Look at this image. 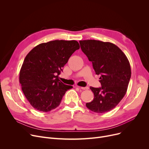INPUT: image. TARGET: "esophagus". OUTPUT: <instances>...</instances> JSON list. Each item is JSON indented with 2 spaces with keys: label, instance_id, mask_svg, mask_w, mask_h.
I'll return each mask as SVG.
<instances>
[{
  "label": "esophagus",
  "instance_id": "1",
  "mask_svg": "<svg viewBox=\"0 0 149 149\" xmlns=\"http://www.w3.org/2000/svg\"><path fill=\"white\" fill-rule=\"evenodd\" d=\"M79 89H81L82 90H88L89 89L88 87H80V86H77Z\"/></svg>",
  "mask_w": 149,
  "mask_h": 149
}]
</instances>
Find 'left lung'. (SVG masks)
<instances>
[{
    "instance_id": "obj_1",
    "label": "left lung",
    "mask_w": 149,
    "mask_h": 149,
    "mask_svg": "<svg viewBox=\"0 0 149 149\" xmlns=\"http://www.w3.org/2000/svg\"><path fill=\"white\" fill-rule=\"evenodd\" d=\"M80 47L100 75L101 88L90 87L94 98L86 104L91 111L101 113L115 108L127 92L131 77L129 61L115 45L95 40H80Z\"/></svg>"
}]
</instances>
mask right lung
<instances>
[{
	"label": "right lung",
	"instance_id": "1",
	"mask_svg": "<svg viewBox=\"0 0 149 149\" xmlns=\"http://www.w3.org/2000/svg\"><path fill=\"white\" fill-rule=\"evenodd\" d=\"M80 48L75 40H53L39 44L26 56L19 73L22 91L30 104L40 112L57 107L72 86L63 83L58 75Z\"/></svg>",
	"mask_w": 149,
	"mask_h": 149
}]
</instances>
